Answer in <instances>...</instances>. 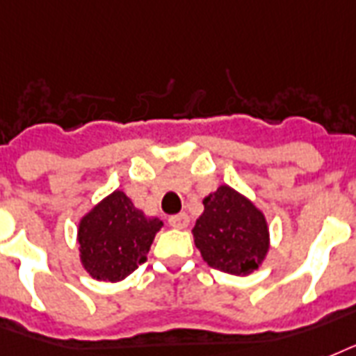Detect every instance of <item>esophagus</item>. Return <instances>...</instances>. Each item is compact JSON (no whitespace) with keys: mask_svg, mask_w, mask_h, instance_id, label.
<instances>
[{"mask_svg":"<svg viewBox=\"0 0 356 356\" xmlns=\"http://www.w3.org/2000/svg\"><path fill=\"white\" fill-rule=\"evenodd\" d=\"M170 227L175 228H186L189 225V216L187 213H178V216H172L169 219Z\"/></svg>","mask_w":356,"mask_h":356,"instance_id":"1","label":"esophagus"}]
</instances>
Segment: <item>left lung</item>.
Instances as JSON below:
<instances>
[{
    "label": "left lung",
    "mask_w": 356,
    "mask_h": 356,
    "mask_svg": "<svg viewBox=\"0 0 356 356\" xmlns=\"http://www.w3.org/2000/svg\"><path fill=\"white\" fill-rule=\"evenodd\" d=\"M202 204V216L191 230L202 260L238 277L260 269L271 247L264 211L227 184L204 197Z\"/></svg>",
    "instance_id": "left-lung-1"
}]
</instances>
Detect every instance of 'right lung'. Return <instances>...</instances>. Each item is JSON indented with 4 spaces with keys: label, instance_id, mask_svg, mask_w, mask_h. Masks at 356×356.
Segmentation results:
<instances>
[{
    "label": "right lung",
    "instance_id": "obj_1",
    "mask_svg": "<svg viewBox=\"0 0 356 356\" xmlns=\"http://www.w3.org/2000/svg\"><path fill=\"white\" fill-rule=\"evenodd\" d=\"M163 221L147 217L117 189L81 217L78 225L79 261L89 277L120 282L147 260Z\"/></svg>",
    "mask_w": 356,
    "mask_h": 356
}]
</instances>
